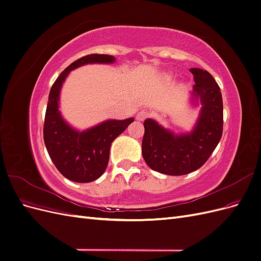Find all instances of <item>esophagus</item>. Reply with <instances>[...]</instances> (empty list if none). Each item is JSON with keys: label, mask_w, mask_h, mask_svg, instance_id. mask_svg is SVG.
<instances>
[{"label": "esophagus", "mask_w": 261, "mask_h": 261, "mask_svg": "<svg viewBox=\"0 0 261 261\" xmlns=\"http://www.w3.org/2000/svg\"><path fill=\"white\" fill-rule=\"evenodd\" d=\"M148 116V113L146 111H140L137 113V120L138 121H144L146 120V117Z\"/></svg>", "instance_id": "obj_1"}]
</instances>
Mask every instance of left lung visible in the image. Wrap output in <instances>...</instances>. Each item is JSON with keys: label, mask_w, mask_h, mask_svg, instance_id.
<instances>
[{"label": "left lung", "mask_w": 261, "mask_h": 261, "mask_svg": "<svg viewBox=\"0 0 261 261\" xmlns=\"http://www.w3.org/2000/svg\"><path fill=\"white\" fill-rule=\"evenodd\" d=\"M195 85L191 92L194 107L200 105L199 116L189 132H174L152 118L144 122L141 144L147 165L167 175H184L204 164L222 137L223 102L220 87L212 75L191 68Z\"/></svg>", "instance_id": "obj_1"}]
</instances>
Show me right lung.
I'll return each instance as SVG.
<instances>
[{
    "label": "right lung",
    "mask_w": 261,
    "mask_h": 261,
    "mask_svg": "<svg viewBox=\"0 0 261 261\" xmlns=\"http://www.w3.org/2000/svg\"><path fill=\"white\" fill-rule=\"evenodd\" d=\"M115 58L107 54H90L78 59L67 66L54 82L49 93L44 117L43 139L52 162L63 176L89 183L103 174L112 141L134 122L107 120L87 129L76 128L64 120L60 111V92L68 74L86 64H112Z\"/></svg>",
    "instance_id": "right-lung-1"
}]
</instances>
